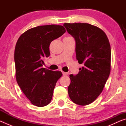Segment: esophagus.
I'll use <instances>...</instances> for the list:
<instances>
[{
	"label": "esophagus",
	"mask_w": 126,
	"mask_h": 126,
	"mask_svg": "<svg viewBox=\"0 0 126 126\" xmlns=\"http://www.w3.org/2000/svg\"><path fill=\"white\" fill-rule=\"evenodd\" d=\"M62 73H63V76H67V74H68V73H67V72H62Z\"/></svg>",
	"instance_id": "esophagus-1"
}]
</instances>
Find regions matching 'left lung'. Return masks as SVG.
I'll list each match as a JSON object with an SVG mask.
<instances>
[{
  "label": "left lung",
  "mask_w": 126,
  "mask_h": 126,
  "mask_svg": "<svg viewBox=\"0 0 126 126\" xmlns=\"http://www.w3.org/2000/svg\"><path fill=\"white\" fill-rule=\"evenodd\" d=\"M76 40V58L84 67L76 76L69 75L68 91L70 98L80 106L89 104L103 90L110 72L111 50L106 33L88 23L63 24Z\"/></svg>",
  "instance_id": "1"
}]
</instances>
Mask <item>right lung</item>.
Returning <instances> with one entry per match:
<instances>
[{
    "instance_id": "1",
    "label": "right lung",
    "mask_w": 126,
    "mask_h": 126,
    "mask_svg": "<svg viewBox=\"0 0 126 126\" xmlns=\"http://www.w3.org/2000/svg\"><path fill=\"white\" fill-rule=\"evenodd\" d=\"M62 25H41L21 35L14 51L16 77L19 86L31 103L44 107L52 99L56 83L62 73L42 68L44 57L49 56V45L65 32Z\"/></svg>"
}]
</instances>
